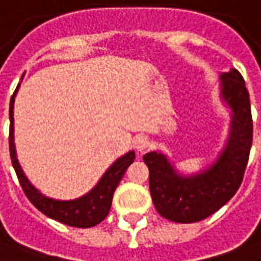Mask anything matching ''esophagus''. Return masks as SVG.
I'll return each instance as SVG.
<instances>
[{"mask_svg": "<svg viewBox=\"0 0 261 261\" xmlns=\"http://www.w3.org/2000/svg\"><path fill=\"white\" fill-rule=\"evenodd\" d=\"M134 146L136 148V150H139V152H145L146 148L149 146L148 138H146L145 135H138V136H135Z\"/></svg>", "mask_w": 261, "mask_h": 261, "instance_id": "esophagus-1", "label": "esophagus"}]
</instances>
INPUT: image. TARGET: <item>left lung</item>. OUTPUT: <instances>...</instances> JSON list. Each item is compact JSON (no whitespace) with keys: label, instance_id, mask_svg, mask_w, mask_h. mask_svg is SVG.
Instances as JSON below:
<instances>
[{"label":"left lung","instance_id":"obj_1","mask_svg":"<svg viewBox=\"0 0 261 261\" xmlns=\"http://www.w3.org/2000/svg\"><path fill=\"white\" fill-rule=\"evenodd\" d=\"M220 95L231 109L230 134L215 163L195 175H180L161 152H149V189L158 213L176 223H195L209 217L234 196L249 162L253 120L250 99L237 69L220 75Z\"/></svg>","mask_w":261,"mask_h":261}]
</instances>
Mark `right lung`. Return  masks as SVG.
<instances>
[{"mask_svg": "<svg viewBox=\"0 0 261 261\" xmlns=\"http://www.w3.org/2000/svg\"><path fill=\"white\" fill-rule=\"evenodd\" d=\"M18 88H19V84L14 95L11 96L10 102V154L12 166L15 169L18 180L24 190L25 196L39 212H42L45 216L51 217L57 222L73 226V227H82V229L99 224L109 213L113 192L118 188L120 179L125 175L129 165L134 162L135 152L130 150L119 158L105 172V175L100 177L98 185L82 197L73 199V200H55L51 197H46L38 189L32 186L28 177L24 175L17 159L15 143H14V102H15Z\"/></svg>", "mask_w": 261, "mask_h": 261, "instance_id": "right-lung-1", "label": "right lung"}]
</instances>
